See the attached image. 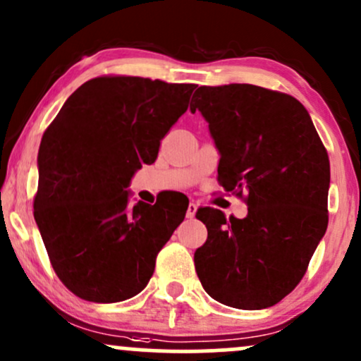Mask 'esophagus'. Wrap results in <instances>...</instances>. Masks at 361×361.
<instances>
[{"instance_id":"obj_1","label":"esophagus","mask_w":361,"mask_h":361,"mask_svg":"<svg viewBox=\"0 0 361 361\" xmlns=\"http://www.w3.org/2000/svg\"><path fill=\"white\" fill-rule=\"evenodd\" d=\"M197 209H198V205L195 204V202H190L188 209H186V219H193L195 214H197Z\"/></svg>"}]
</instances>
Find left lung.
Wrapping results in <instances>:
<instances>
[{
    "mask_svg": "<svg viewBox=\"0 0 361 361\" xmlns=\"http://www.w3.org/2000/svg\"><path fill=\"white\" fill-rule=\"evenodd\" d=\"M192 111L209 122L219 183L244 198L247 215L204 207L207 241L195 251L202 287L244 310L279 304L299 285L327 229L329 157L307 110L255 85L200 86Z\"/></svg>",
    "mask_w": 361,
    "mask_h": 361,
    "instance_id": "1",
    "label": "left lung"
}]
</instances>
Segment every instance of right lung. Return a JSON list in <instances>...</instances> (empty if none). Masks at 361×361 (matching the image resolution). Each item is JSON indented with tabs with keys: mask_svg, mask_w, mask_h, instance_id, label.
Here are the masks:
<instances>
[{
	"mask_svg": "<svg viewBox=\"0 0 361 361\" xmlns=\"http://www.w3.org/2000/svg\"><path fill=\"white\" fill-rule=\"evenodd\" d=\"M195 85L100 76L66 100L44 132L34 217L49 259L74 295L111 304L137 295L188 205L128 202Z\"/></svg>",
	"mask_w": 361,
	"mask_h": 361,
	"instance_id": "obj_1",
	"label": "right lung"
}]
</instances>
